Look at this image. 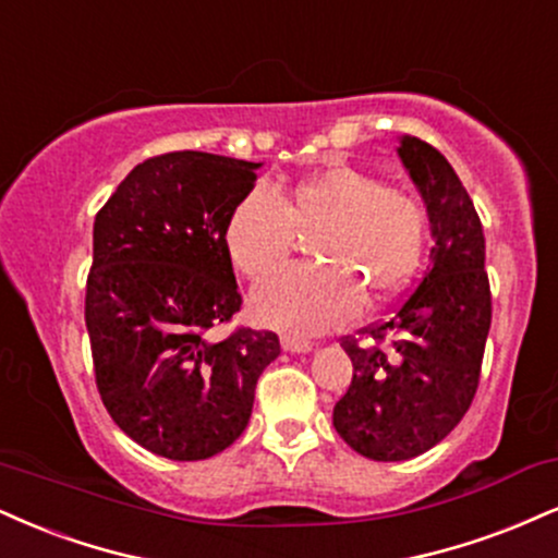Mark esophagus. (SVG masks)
Wrapping results in <instances>:
<instances>
[{"label": "esophagus", "mask_w": 558, "mask_h": 558, "mask_svg": "<svg viewBox=\"0 0 558 558\" xmlns=\"http://www.w3.org/2000/svg\"><path fill=\"white\" fill-rule=\"evenodd\" d=\"M280 343H283V351L288 353H308L314 348L306 338H299V335H283Z\"/></svg>", "instance_id": "esophagus-1"}]
</instances>
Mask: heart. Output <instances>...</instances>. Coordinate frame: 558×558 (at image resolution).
Returning a JSON list of instances; mask_svg holds the SVG:
<instances>
[{"instance_id": "b5f03b06", "label": "heart", "mask_w": 558, "mask_h": 558, "mask_svg": "<svg viewBox=\"0 0 558 558\" xmlns=\"http://www.w3.org/2000/svg\"><path fill=\"white\" fill-rule=\"evenodd\" d=\"M426 205L355 166L335 163L280 190H252L226 223L231 262L265 280L288 259L299 233L322 262L293 265L259 286L252 308L283 330L317 335L355 317L361 291L381 301L408 286L428 246Z\"/></svg>"}]
</instances>
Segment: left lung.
Masks as SVG:
<instances>
[{
    "label": "left lung",
    "mask_w": 558,
    "mask_h": 558,
    "mask_svg": "<svg viewBox=\"0 0 558 558\" xmlns=\"http://www.w3.org/2000/svg\"><path fill=\"white\" fill-rule=\"evenodd\" d=\"M398 153L432 220V265L387 319L340 338L353 379L332 411L345 445L379 462L424 454L460 424L492 327L486 239L471 194L424 140L402 137Z\"/></svg>",
    "instance_id": "8db88e82"
}]
</instances>
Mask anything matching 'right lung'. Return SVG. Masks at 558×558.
<instances>
[{"mask_svg": "<svg viewBox=\"0 0 558 558\" xmlns=\"http://www.w3.org/2000/svg\"><path fill=\"white\" fill-rule=\"evenodd\" d=\"M257 169L197 150L153 156L93 223L85 325L96 387L113 424L160 458L207 460L231 447L280 353L275 332H210L241 308L226 223Z\"/></svg>", "mask_w": 558, "mask_h": 558, "instance_id": "add662e5", "label": "right lung"}]
</instances>
